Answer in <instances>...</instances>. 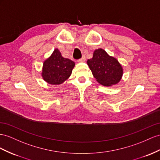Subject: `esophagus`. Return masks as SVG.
Returning <instances> with one entry per match:
<instances>
[{"mask_svg": "<svg viewBox=\"0 0 160 160\" xmlns=\"http://www.w3.org/2000/svg\"><path fill=\"white\" fill-rule=\"evenodd\" d=\"M85 60H86V57L85 56H83L81 59H79L78 60V62H84V61H85Z\"/></svg>", "mask_w": 160, "mask_h": 160, "instance_id": "34e87169", "label": "esophagus"}]
</instances>
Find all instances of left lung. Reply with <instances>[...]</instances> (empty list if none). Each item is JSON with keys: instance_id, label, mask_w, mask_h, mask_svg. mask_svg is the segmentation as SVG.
<instances>
[{"instance_id": "obj_1", "label": "left lung", "mask_w": 160, "mask_h": 160, "mask_svg": "<svg viewBox=\"0 0 160 160\" xmlns=\"http://www.w3.org/2000/svg\"><path fill=\"white\" fill-rule=\"evenodd\" d=\"M87 64L94 77L102 85L112 86L121 80L123 73L121 65L103 49L99 48L95 51L92 58L87 61Z\"/></svg>"}]
</instances>
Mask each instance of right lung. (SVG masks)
Returning <instances> with one entry per match:
<instances>
[{"label": "right lung", "instance_id": "1", "mask_svg": "<svg viewBox=\"0 0 160 160\" xmlns=\"http://www.w3.org/2000/svg\"><path fill=\"white\" fill-rule=\"evenodd\" d=\"M75 63L64 58L56 48L51 56L44 62L42 76L51 84H60L70 76Z\"/></svg>", "mask_w": 160, "mask_h": 160}]
</instances>
